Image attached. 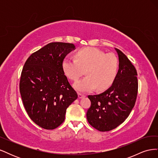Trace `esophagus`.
<instances>
[{"mask_svg": "<svg viewBox=\"0 0 158 158\" xmlns=\"http://www.w3.org/2000/svg\"><path fill=\"white\" fill-rule=\"evenodd\" d=\"M85 95H84V94H81V93H79L78 94V98H84V97H85Z\"/></svg>", "mask_w": 158, "mask_h": 158, "instance_id": "esophagus-1", "label": "esophagus"}]
</instances>
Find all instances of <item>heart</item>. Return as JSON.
I'll return each instance as SVG.
<instances>
[{"label": "heart", "instance_id": "b5f03b06", "mask_svg": "<svg viewBox=\"0 0 158 158\" xmlns=\"http://www.w3.org/2000/svg\"><path fill=\"white\" fill-rule=\"evenodd\" d=\"M75 57L65 58L62 67L64 74L74 81L82 76L85 70L88 75L74 84L76 89L86 92L98 87L102 90L113 83L118 70V60L115 55L105 53L96 47H85L76 52Z\"/></svg>", "mask_w": 158, "mask_h": 158}]
</instances>
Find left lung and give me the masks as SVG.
I'll return each instance as SVG.
<instances>
[{
    "label": "left lung",
    "mask_w": 158,
    "mask_h": 158,
    "mask_svg": "<svg viewBox=\"0 0 158 158\" xmlns=\"http://www.w3.org/2000/svg\"><path fill=\"white\" fill-rule=\"evenodd\" d=\"M118 56V70L112 85L98 95H89L91 106L87 120L101 132L111 131L120 125L131 113L138 94L137 72L123 52L115 48Z\"/></svg>",
    "instance_id": "obj_1"
}]
</instances>
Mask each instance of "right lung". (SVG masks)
<instances>
[{"mask_svg":"<svg viewBox=\"0 0 158 158\" xmlns=\"http://www.w3.org/2000/svg\"><path fill=\"white\" fill-rule=\"evenodd\" d=\"M74 49L73 44L50 43L32 53L23 67L20 92L23 106L31 120L47 130L64 122L66 109L78 98L62 67Z\"/></svg>","mask_w":158,"mask_h":158,"instance_id":"add662e5","label":"right lung"}]
</instances>
